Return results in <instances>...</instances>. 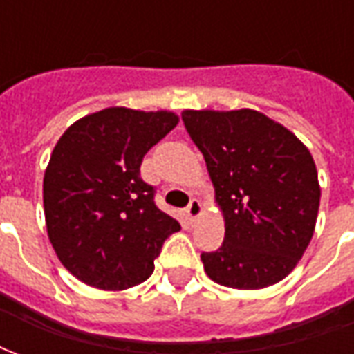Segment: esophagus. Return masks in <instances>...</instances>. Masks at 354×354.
I'll return each instance as SVG.
<instances>
[{
  "label": "esophagus",
  "mask_w": 354,
  "mask_h": 354,
  "mask_svg": "<svg viewBox=\"0 0 354 354\" xmlns=\"http://www.w3.org/2000/svg\"><path fill=\"white\" fill-rule=\"evenodd\" d=\"M185 213H187V216L190 218V221H196L198 216L202 215V202H200V200H196V198H192L190 203L187 205V209H185Z\"/></svg>",
  "instance_id": "1"
}]
</instances>
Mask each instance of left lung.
Wrapping results in <instances>:
<instances>
[{
    "instance_id": "8db88e82",
    "label": "left lung",
    "mask_w": 354,
    "mask_h": 354,
    "mask_svg": "<svg viewBox=\"0 0 354 354\" xmlns=\"http://www.w3.org/2000/svg\"><path fill=\"white\" fill-rule=\"evenodd\" d=\"M202 151L224 241L202 252L218 285L257 290L292 272L313 237L321 187L308 147L285 126L252 109L183 111Z\"/></svg>"
}]
</instances>
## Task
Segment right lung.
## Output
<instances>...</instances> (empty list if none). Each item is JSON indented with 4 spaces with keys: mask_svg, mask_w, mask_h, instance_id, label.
<instances>
[{
    "mask_svg": "<svg viewBox=\"0 0 354 354\" xmlns=\"http://www.w3.org/2000/svg\"><path fill=\"white\" fill-rule=\"evenodd\" d=\"M177 122L171 111L109 107L79 118L58 139L43 179L46 232L79 281L102 290L139 285L180 230L139 175L143 156Z\"/></svg>",
    "mask_w": 354,
    "mask_h": 354,
    "instance_id": "1",
    "label": "right lung"
}]
</instances>
